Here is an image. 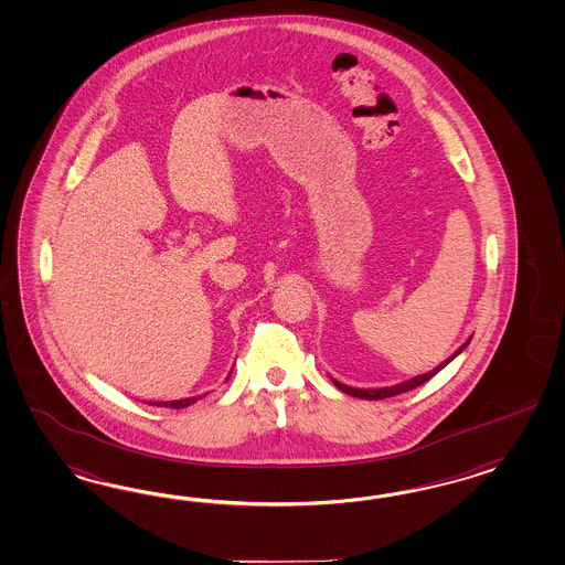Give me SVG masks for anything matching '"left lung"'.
Returning <instances> with one entry per match:
<instances>
[{"label":"left lung","instance_id":"1","mask_svg":"<svg viewBox=\"0 0 565 565\" xmlns=\"http://www.w3.org/2000/svg\"><path fill=\"white\" fill-rule=\"evenodd\" d=\"M471 339L473 337H469L460 348H458L448 360H444L443 364L440 366L434 367V370H429V372H426V374H422V376H413V379H409V381L405 382H398V384H393V386H384V388H353V386H348V384H341V382L335 381V379H331L333 381V384H335L337 388L339 391H343L345 395H351V397H358V398H367V401H379V398H386V397H395V395H401V393H407V391H412V388H417V386H422L424 382L429 381L431 376H436L440 370H443L444 366H448L455 358H457L458 353L460 351L465 350L469 343H471Z\"/></svg>","mask_w":565,"mask_h":565}]
</instances>
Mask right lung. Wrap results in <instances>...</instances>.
Returning <instances> with one entry per match:
<instances>
[{"label": "right lung", "instance_id": "obj_1", "mask_svg": "<svg viewBox=\"0 0 565 565\" xmlns=\"http://www.w3.org/2000/svg\"><path fill=\"white\" fill-rule=\"evenodd\" d=\"M199 397L181 398V401H162V403H150V405H158V407H172V409H183L193 405Z\"/></svg>", "mask_w": 565, "mask_h": 565}]
</instances>
